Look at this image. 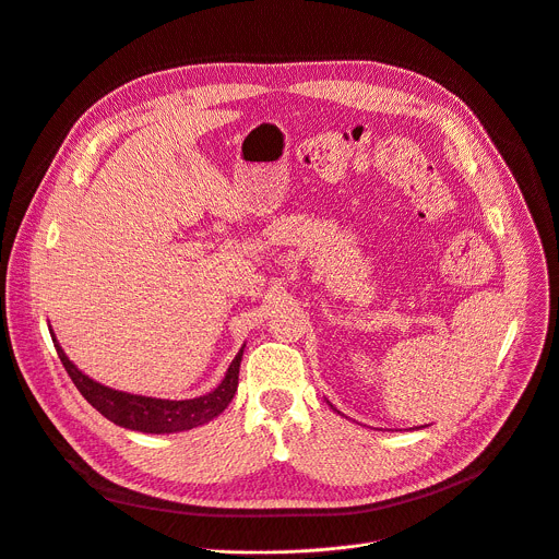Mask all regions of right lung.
<instances>
[{"instance_id": "1", "label": "right lung", "mask_w": 559, "mask_h": 559, "mask_svg": "<svg viewBox=\"0 0 559 559\" xmlns=\"http://www.w3.org/2000/svg\"><path fill=\"white\" fill-rule=\"evenodd\" d=\"M53 346L58 350V357L69 373L71 382L76 384L81 395L103 414L107 420H111L119 427L143 431V433H175L200 427L215 416H219L229 402L234 400L238 391V373L242 361V348L231 361L229 370L222 384L200 397L193 400H159V397H145V395H130L115 389H107L87 376L69 361L60 344L53 340Z\"/></svg>"}]
</instances>
